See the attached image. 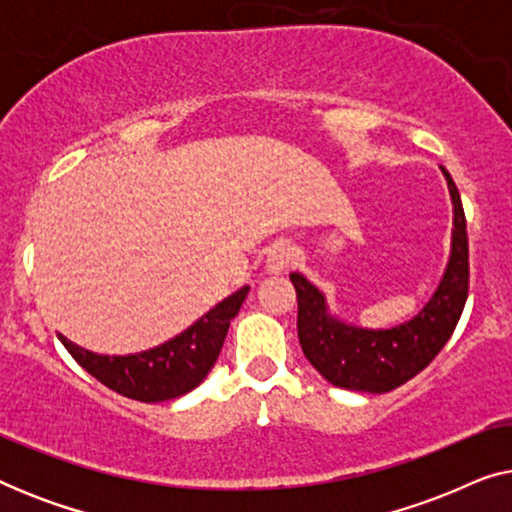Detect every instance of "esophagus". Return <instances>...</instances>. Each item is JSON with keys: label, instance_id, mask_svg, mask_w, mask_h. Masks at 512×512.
Wrapping results in <instances>:
<instances>
[{"label": "esophagus", "instance_id": "obj_1", "mask_svg": "<svg viewBox=\"0 0 512 512\" xmlns=\"http://www.w3.org/2000/svg\"><path fill=\"white\" fill-rule=\"evenodd\" d=\"M291 258H293L291 244L279 242L268 251V258H265V268H268L270 272H282V270H286V265L291 263Z\"/></svg>", "mask_w": 512, "mask_h": 512}]
</instances>
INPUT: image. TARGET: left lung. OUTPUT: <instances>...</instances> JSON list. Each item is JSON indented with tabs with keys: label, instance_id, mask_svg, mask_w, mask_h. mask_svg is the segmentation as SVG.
<instances>
[{
	"label": "left lung",
	"instance_id": "1",
	"mask_svg": "<svg viewBox=\"0 0 512 512\" xmlns=\"http://www.w3.org/2000/svg\"><path fill=\"white\" fill-rule=\"evenodd\" d=\"M454 230L450 263L436 293L415 319L387 331L349 326L328 314L324 293L291 272L298 296V340L303 354L333 387L387 394L412 380L436 359L459 324L468 298V235L461 198L450 172Z\"/></svg>",
	"mask_w": 512,
	"mask_h": 512
}]
</instances>
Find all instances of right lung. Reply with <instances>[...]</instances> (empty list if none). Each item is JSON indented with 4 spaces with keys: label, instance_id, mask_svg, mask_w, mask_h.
<instances>
[{
    "label": "right lung",
    "instance_id": "add662e5",
    "mask_svg": "<svg viewBox=\"0 0 512 512\" xmlns=\"http://www.w3.org/2000/svg\"><path fill=\"white\" fill-rule=\"evenodd\" d=\"M247 293L249 286H242L177 338L139 354H95L69 342L65 335H60V342L83 370H88L95 380L114 389L116 394L142 403L170 401L188 394L205 380L219 359L230 321L240 312Z\"/></svg>",
    "mask_w": 512,
    "mask_h": 512
}]
</instances>
